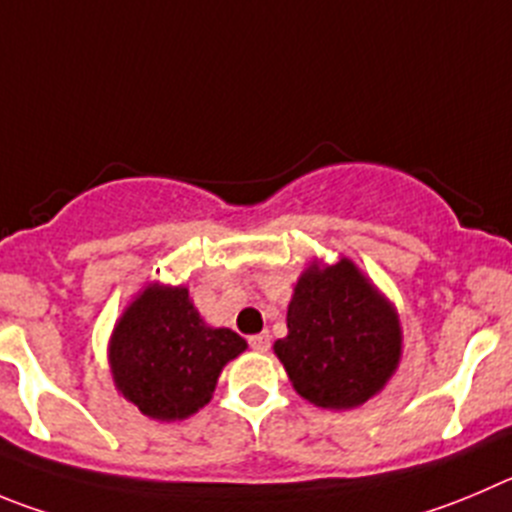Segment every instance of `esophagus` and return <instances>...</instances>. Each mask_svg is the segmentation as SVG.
<instances>
[{"label":"esophagus","instance_id":"esophagus-1","mask_svg":"<svg viewBox=\"0 0 512 512\" xmlns=\"http://www.w3.org/2000/svg\"><path fill=\"white\" fill-rule=\"evenodd\" d=\"M250 348L257 353H265L267 348H270V333L262 331L257 333V336H250Z\"/></svg>","mask_w":512,"mask_h":512}]
</instances>
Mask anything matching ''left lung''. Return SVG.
<instances>
[{"label": "left lung", "mask_w": 512, "mask_h": 512, "mask_svg": "<svg viewBox=\"0 0 512 512\" xmlns=\"http://www.w3.org/2000/svg\"><path fill=\"white\" fill-rule=\"evenodd\" d=\"M272 348L310 404L361 407L399 366V315L348 257L313 262L293 290L288 336Z\"/></svg>", "instance_id": "8db88e82"}]
</instances>
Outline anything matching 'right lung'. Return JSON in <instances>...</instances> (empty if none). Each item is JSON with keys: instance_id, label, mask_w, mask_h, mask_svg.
I'll use <instances>...</instances> for the list:
<instances>
[{"instance_id": "add662e5", "label": "right lung", "mask_w": 512, "mask_h": 512, "mask_svg": "<svg viewBox=\"0 0 512 512\" xmlns=\"http://www.w3.org/2000/svg\"><path fill=\"white\" fill-rule=\"evenodd\" d=\"M245 348L242 336L202 321L184 285L154 283L118 318L108 361L116 389L138 412L176 422L209 404L227 361Z\"/></svg>"}]
</instances>
